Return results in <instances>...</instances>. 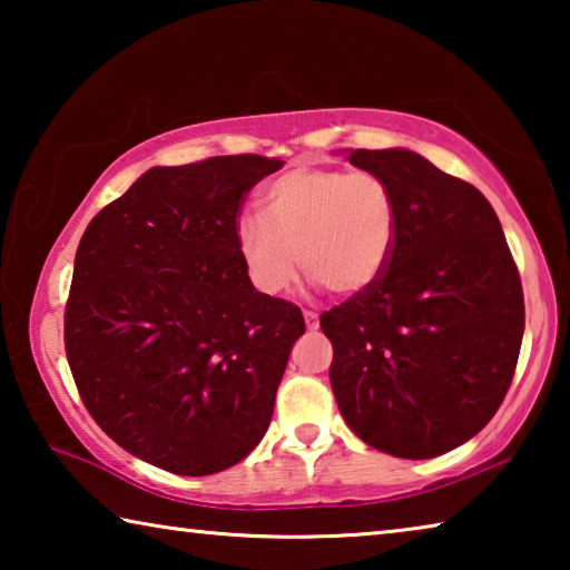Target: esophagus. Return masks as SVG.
<instances>
[{"label":"esophagus","mask_w":570,"mask_h":570,"mask_svg":"<svg viewBox=\"0 0 570 570\" xmlns=\"http://www.w3.org/2000/svg\"><path fill=\"white\" fill-rule=\"evenodd\" d=\"M304 322H306V330H320V314L304 312Z\"/></svg>","instance_id":"34e87169"}]
</instances>
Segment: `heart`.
Returning a JSON list of instances; mask_svg holds the SVG:
<instances>
[{
  "label": "heart",
  "mask_w": 570,
  "mask_h": 570,
  "mask_svg": "<svg viewBox=\"0 0 570 570\" xmlns=\"http://www.w3.org/2000/svg\"><path fill=\"white\" fill-rule=\"evenodd\" d=\"M397 198L370 170L296 168L268 183L264 216L238 220L240 264L258 292H286L298 254L314 282L360 296L380 282L397 244Z\"/></svg>",
  "instance_id": "b5f03b06"
}]
</instances>
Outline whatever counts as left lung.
I'll use <instances>...</instances> for the list:
<instances>
[{
    "label": "left lung",
    "instance_id": "1",
    "mask_svg": "<svg viewBox=\"0 0 570 570\" xmlns=\"http://www.w3.org/2000/svg\"><path fill=\"white\" fill-rule=\"evenodd\" d=\"M397 198V244L370 292L322 316L342 417L366 445L428 460L475 438L513 380L523 286L493 206L407 148L352 150Z\"/></svg>",
    "mask_w": 570,
    "mask_h": 570
}]
</instances>
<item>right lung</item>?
Here are the masks:
<instances>
[{
    "mask_svg": "<svg viewBox=\"0 0 570 570\" xmlns=\"http://www.w3.org/2000/svg\"><path fill=\"white\" fill-rule=\"evenodd\" d=\"M282 166H156L77 246L65 350L80 397L122 450L176 475H214L262 442L306 330L298 306L256 292L236 244L244 196Z\"/></svg>",
    "mask_w": 570,
    "mask_h": 570,
    "instance_id": "1",
    "label": "right lung"
}]
</instances>
